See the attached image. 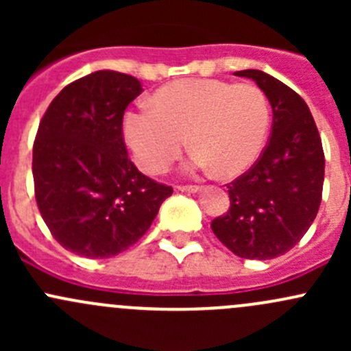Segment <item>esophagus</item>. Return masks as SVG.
I'll return each mask as SVG.
<instances>
[{
	"mask_svg": "<svg viewBox=\"0 0 351 351\" xmlns=\"http://www.w3.org/2000/svg\"><path fill=\"white\" fill-rule=\"evenodd\" d=\"M178 190H180V192H185V193H198L202 190V186H197V185H180Z\"/></svg>",
	"mask_w": 351,
	"mask_h": 351,
	"instance_id": "34e87169",
	"label": "esophagus"
}]
</instances>
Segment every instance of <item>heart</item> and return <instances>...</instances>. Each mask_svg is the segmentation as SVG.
<instances>
[{
    "label": "heart",
    "instance_id": "1",
    "mask_svg": "<svg viewBox=\"0 0 351 351\" xmlns=\"http://www.w3.org/2000/svg\"><path fill=\"white\" fill-rule=\"evenodd\" d=\"M151 105L127 110L122 132L139 168L153 175L168 169L189 137L186 171L238 176L256 161L270 130V104L253 83L178 80L159 88Z\"/></svg>",
    "mask_w": 351,
    "mask_h": 351
}]
</instances>
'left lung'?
<instances>
[{
	"mask_svg": "<svg viewBox=\"0 0 351 351\" xmlns=\"http://www.w3.org/2000/svg\"><path fill=\"white\" fill-rule=\"evenodd\" d=\"M250 77L274 112L270 143L244 175L228 185L231 207L212 221L226 247L246 260H271L292 250L316 219L324 182V153L306 101L277 77L258 69Z\"/></svg>",
	"mask_w": 351,
	"mask_h": 351,
	"instance_id": "obj_1",
	"label": "left lung"
}]
</instances>
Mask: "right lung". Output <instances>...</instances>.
Instances as JSON below:
<instances>
[{
    "mask_svg": "<svg viewBox=\"0 0 351 351\" xmlns=\"http://www.w3.org/2000/svg\"><path fill=\"white\" fill-rule=\"evenodd\" d=\"M141 81L95 71L52 100L34 144L35 198L61 246L84 258H112L146 234L173 193L136 168L122 119Z\"/></svg>",
    "mask_w": 351,
    "mask_h": 351,
    "instance_id": "obj_1",
    "label": "right lung"
}]
</instances>
